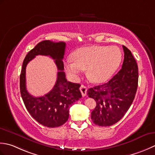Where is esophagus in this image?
Wrapping results in <instances>:
<instances>
[{
    "label": "esophagus",
    "mask_w": 155,
    "mask_h": 155,
    "mask_svg": "<svg viewBox=\"0 0 155 155\" xmlns=\"http://www.w3.org/2000/svg\"><path fill=\"white\" fill-rule=\"evenodd\" d=\"M87 88L86 87V86H84V85H81L80 87V91L82 94V96H86L87 94Z\"/></svg>",
    "instance_id": "esophagus-1"
}]
</instances>
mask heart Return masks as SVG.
<instances>
[{
  "instance_id": "b5f03b06",
  "label": "heart",
  "mask_w": 155,
  "mask_h": 155,
  "mask_svg": "<svg viewBox=\"0 0 155 155\" xmlns=\"http://www.w3.org/2000/svg\"><path fill=\"white\" fill-rule=\"evenodd\" d=\"M73 58L64 62L66 71L73 80L87 69V76L94 83L99 84L108 80L119 67L122 61V53L116 46L92 45L76 50Z\"/></svg>"
}]
</instances>
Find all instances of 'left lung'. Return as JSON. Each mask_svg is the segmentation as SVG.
<instances>
[{
  "mask_svg": "<svg viewBox=\"0 0 155 155\" xmlns=\"http://www.w3.org/2000/svg\"><path fill=\"white\" fill-rule=\"evenodd\" d=\"M122 47L124 59L120 70L108 82L87 91L88 96L96 102L91 118L100 126H110L118 122L130 107L137 93L138 65L130 50L124 45Z\"/></svg>",
  "mask_w": 155,
  "mask_h": 155,
  "instance_id": "obj_1",
  "label": "left lung"
}]
</instances>
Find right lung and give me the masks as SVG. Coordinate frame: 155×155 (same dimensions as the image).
Returning <instances> with one entry per match:
<instances>
[{
  "label": "right lung",
  "mask_w": 155,
  "mask_h": 155,
  "mask_svg": "<svg viewBox=\"0 0 155 155\" xmlns=\"http://www.w3.org/2000/svg\"><path fill=\"white\" fill-rule=\"evenodd\" d=\"M65 43L43 41L27 53L23 63L20 75V91L25 106L31 116L39 124L49 128L58 127L68 121L69 108L80 100L81 85L71 83L65 78L62 59L65 49ZM50 56L55 59L59 71L53 89L43 97H34L26 88V67L36 55Z\"/></svg>",
  "instance_id": "add662e5"
}]
</instances>
